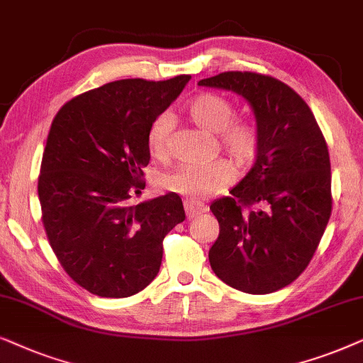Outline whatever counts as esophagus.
<instances>
[{"label":"esophagus","mask_w":363,"mask_h":363,"mask_svg":"<svg viewBox=\"0 0 363 363\" xmlns=\"http://www.w3.org/2000/svg\"><path fill=\"white\" fill-rule=\"evenodd\" d=\"M184 209H186L187 217L192 219V217L204 214V212L207 211V206L204 204V202H199V201H194V199H186L184 201Z\"/></svg>","instance_id":"34e87169"}]
</instances>
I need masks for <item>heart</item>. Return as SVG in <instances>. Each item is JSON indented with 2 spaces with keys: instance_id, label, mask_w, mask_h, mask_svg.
<instances>
[{
  "instance_id": "obj_1",
  "label": "heart",
  "mask_w": 363,
  "mask_h": 363,
  "mask_svg": "<svg viewBox=\"0 0 363 363\" xmlns=\"http://www.w3.org/2000/svg\"><path fill=\"white\" fill-rule=\"evenodd\" d=\"M187 114L201 129L219 134L220 146L239 166L252 161L257 152V131L247 121H232L234 108L225 98L212 93L196 96L187 106ZM171 129L172 118L166 113L152 121L147 131V149L152 157L164 159L169 156ZM232 166L224 159L206 164H181L162 177V186L189 199H202L225 187L232 181Z\"/></svg>"
}]
</instances>
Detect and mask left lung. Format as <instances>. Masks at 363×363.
Here are the masks:
<instances>
[{
    "label": "left lung",
    "instance_id": "obj_1",
    "mask_svg": "<svg viewBox=\"0 0 363 363\" xmlns=\"http://www.w3.org/2000/svg\"><path fill=\"white\" fill-rule=\"evenodd\" d=\"M199 86L242 96L259 138L254 167L211 204L219 220L211 267L240 292H275L306 270L330 219L327 143L306 101L272 76L227 71Z\"/></svg>",
    "mask_w": 363,
    "mask_h": 363
}]
</instances>
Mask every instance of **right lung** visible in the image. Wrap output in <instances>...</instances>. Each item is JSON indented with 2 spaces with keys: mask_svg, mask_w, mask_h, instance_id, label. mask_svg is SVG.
<instances>
[{
  "mask_svg": "<svg viewBox=\"0 0 363 363\" xmlns=\"http://www.w3.org/2000/svg\"><path fill=\"white\" fill-rule=\"evenodd\" d=\"M189 79L113 81L67 101L52 119L38 179L43 225L62 269L94 296L147 287L164 238L186 219L176 192L138 206L131 197L146 186L149 128Z\"/></svg>",
  "mask_w": 363,
  "mask_h": 363,
  "instance_id": "add662e5",
  "label": "right lung"
}]
</instances>
